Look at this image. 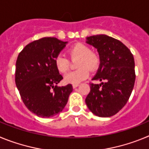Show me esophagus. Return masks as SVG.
<instances>
[{
	"label": "esophagus",
	"instance_id": "34e87169",
	"mask_svg": "<svg viewBox=\"0 0 149 149\" xmlns=\"http://www.w3.org/2000/svg\"><path fill=\"white\" fill-rule=\"evenodd\" d=\"M79 86V84H73V85H72V86H73V88L74 89V88H76V87H77V86Z\"/></svg>",
	"mask_w": 149,
	"mask_h": 149
}]
</instances>
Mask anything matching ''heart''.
<instances>
[{
	"label": "heart",
	"instance_id": "b5f03b06",
	"mask_svg": "<svg viewBox=\"0 0 149 149\" xmlns=\"http://www.w3.org/2000/svg\"><path fill=\"white\" fill-rule=\"evenodd\" d=\"M68 52L72 59L78 58V68L65 75L64 80L67 84L81 83L89 77V70L95 71L99 66L100 57L98 54L91 51L89 46L84 43H76L68 49ZM55 65L59 72L65 74L70 68V61L63 55L59 54L55 58Z\"/></svg>",
	"mask_w": 149,
	"mask_h": 149
}]
</instances>
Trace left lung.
Segmentation results:
<instances>
[{
	"label": "left lung",
	"mask_w": 149,
	"mask_h": 149,
	"mask_svg": "<svg viewBox=\"0 0 149 149\" xmlns=\"http://www.w3.org/2000/svg\"><path fill=\"white\" fill-rule=\"evenodd\" d=\"M86 42L97 48L100 66L86 98L88 108L99 117L116 114L128 101L135 83V63L131 51L122 42L107 35L87 37Z\"/></svg>",
	"instance_id": "obj_1"
}]
</instances>
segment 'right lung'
<instances>
[{
  "label": "right lung",
  "mask_w": 149,
  "mask_h": 149,
  "mask_svg": "<svg viewBox=\"0 0 149 149\" xmlns=\"http://www.w3.org/2000/svg\"><path fill=\"white\" fill-rule=\"evenodd\" d=\"M66 43L55 37L42 38L27 45L17 58L16 86L27 108L39 117L60 113L73 90L72 84L57 86L63 77L55 58Z\"/></svg>",
  "instance_id": "right-lung-1"
}]
</instances>
